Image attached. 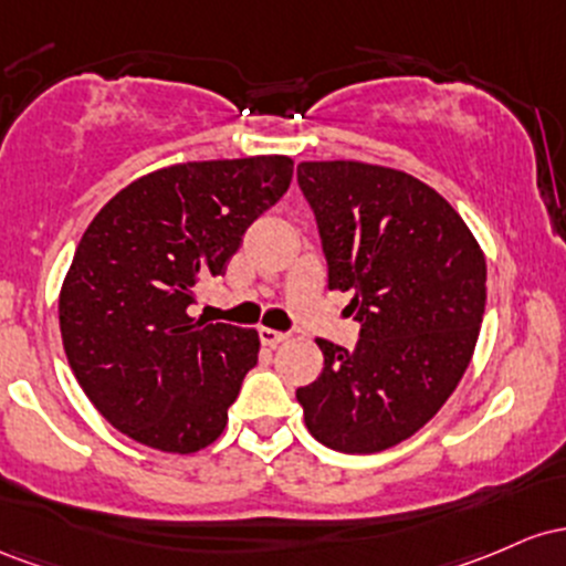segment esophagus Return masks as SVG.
<instances>
[{
  "label": "esophagus",
  "mask_w": 566,
  "mask_h": 566,
  "mask_svg": "<svg viewBox=\"0 0 566 566\" xmlns=\"http://www.w3.org/2000/svg\"><path fill=\"white\" fill-rule=\"evenodd\" d=\"M259 339H262L264 347H277L281 342L289 339V334L285 332H275V328H259Z\"/></svg>",
  "instance_id": "34e87169"
}]
</instances>
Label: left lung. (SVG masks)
<instances>
[{"label":"left lung","mask_w":566,"mask_h":566,"mask_svg":"<svg viewBox=\"0 0 566 566\" xmlns=\"http://www.w3.org/2000/svg\"><path fill=\"white\" fill-rule=\"evenodd\" d=\"M328 289L350 291L353 350L317 339L323 371L296 390L304 424L345 454L415 436L471 364L486 304V259L462 216L403 170L355 160L302 163Z\"/></svg>","instance_id":"8db88e82"}]
</instances>
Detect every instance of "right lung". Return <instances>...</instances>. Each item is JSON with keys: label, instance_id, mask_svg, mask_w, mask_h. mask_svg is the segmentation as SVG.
<instances>
[{"label": "right lung", "instance_id": "1", "mask_svg": "<svg viewBox=\"0 0 566 566\" xmlns=\"http://www.w3.org/2000/svg\"><path fill=\"white\" fill-rule=\"evenodd\" d=\"M291 174L283 155L170 165L95 213L63 277L59 321L74 377L119 433L174 454L224 433L259 334L189 307L200 281L224 275Z\"/></svg>", "mask_w": 566, "mask_h": 566}]
</instances>
